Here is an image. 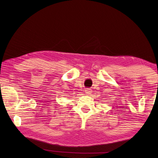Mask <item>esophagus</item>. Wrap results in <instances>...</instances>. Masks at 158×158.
<instances>
[{
	"label": "esophagus",
	"mask_w": 158,
	"mask_h": 158,
	"mask_svg": "<svg viewBox=\"0 0 158 158\" xmlns=\"http://www.w3.org/2000/svg\"><path fill=\"white\" fill-rule=\"evenodd\" d=\"M85 92H86V94H90L92 92L91 89H90V88H86Z\"/></svg>",
	"instance_id": "esophagus-1"
}]
</instances>
